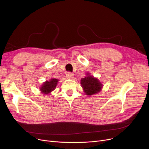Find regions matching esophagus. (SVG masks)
Instances as JSON below:
<instances>
[{"label": "esophagus", "mask_w": 149, "mask_h": 149, "mask_svg": "<svg viewBox=\"0 0 149 149\" xmlns=\"http://www.w3.org/2000/svg\"><path fill=\"white\" fill-rule=\"evenodd\" d=\"M65 77H66L67 79H73V77H74V76H73V74L72 73L68 72V73H67Z\"/></svg>", "instance_id": "1"}]
</instances>
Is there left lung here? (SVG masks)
I'll list each match as a JSON object with an SVG mask.
<instances>
[{
	"label": "left lung",
	"mask_w": 149,
	"mask_h": 149,
	"mask_svg": "<svg viewBox=\"0 0 149 149\" xmlns=\"http://www.w3.org/2000/svg\"><path fill=\"white\" fill-rule=\"evenodd\" d=\"M81 84L86 95H91L100 92L103 85L97 78L87 73L86 77L81 79Z\"/></svg>",
	"instance_id": "8db88e82"
}]
</instances>
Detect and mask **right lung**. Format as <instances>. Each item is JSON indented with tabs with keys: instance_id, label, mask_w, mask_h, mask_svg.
I'll return each mask as SVG.
<instances>
[{
	"instance_id": "obj_1",
	"label": "right lung",
	"mask_w": 149,
	"mask_h": 149,
	"mask_svg": "<svg viewBox=\"0 0 149 149\" xmlns=\"http://www.w3.org/2000/svg\"><path fill=\"white\" fill-rule=\"evenodd\" d=\"M58 79L55 78H52L49 81H46L44 82L42 86L40 87V91L42 93L45 94H47L53 91L57 85Z\"/></svg>"
}]
</instances>
